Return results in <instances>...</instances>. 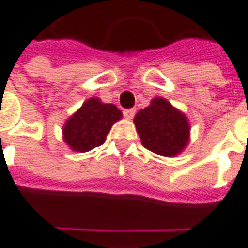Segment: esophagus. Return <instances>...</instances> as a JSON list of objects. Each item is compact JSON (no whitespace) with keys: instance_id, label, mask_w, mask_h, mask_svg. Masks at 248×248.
Returning a JSON list of instances; mask_svg holds the SVG:
<instances>
[{"instance_id":"34e87169","label":"esophagus","mask_w":248,"mask_h":248,"mask_svg":"<svg viewBox=\"0 0 248 248\" xmlns=\"http://www.w3.org/2000/svg\"><path fill=\"white\" fill-rule=\"evenodd\" d=\"M134 114H135V109H126V110H124V118L131 119L134 117Z\"/></svg>"}]
</instances>
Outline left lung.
Listing matches in <instances>:
<instances>
[{
    "label": "left lung",
    "instance_id": "left-lung-1",
    "mask_svg": "<svg viewBox=\"0 0 248 248\" xmlns=\"http://www.w3.org/2000/svg\"><path fill=\"white\" fill-rule=\"evenodd\" d=\"M134 124L143 146L161 156L179 155L189 142L186 117L161 97L154 98L150 106L139 110Z\"/></svg>",
    "mask_w": 248,
    "mask_h": 248
}]
</instances>
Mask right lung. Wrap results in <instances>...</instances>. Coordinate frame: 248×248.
I'll return each mask as SVG.
<instances>
[{
    "instance_id": "1",
    "label": "right lung",
    "mask_w": 248,
    "mask_h": 248,
    "mask_svg": "<svg viewBox=\"0 0 248 248\" xmlns=\"http://www.w3.org/2000/svg\"><path fill=\"white\" fill-rule=\"evenodd\" d=\"M122 118L113 104H104L92 97L69 117L63 127V139L73 151L87 152L104 144L111 126Z\"/></svg>"
}]
</instances>
